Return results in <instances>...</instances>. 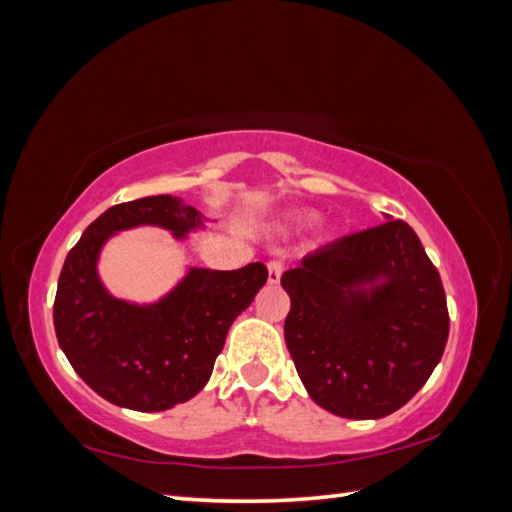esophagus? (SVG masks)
Segmentation results:
<instances>
[{"label":"esophagus","instance_id":"1","mask_svg":"<svg viewBox=\"0 0 512 512\" xmlns=\"http://www.w3.org/2000/svg\"><path fill=\"white\" fill-rule=\"evenodd\" d=\"M281 272H283L281 261H270V264H268V283L277 285L279 279H281Z\"/></svg>","mask_w":512,"mask_h":512}]
</instances>
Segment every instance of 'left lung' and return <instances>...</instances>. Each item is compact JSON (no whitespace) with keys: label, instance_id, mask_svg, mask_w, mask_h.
<instances>
[{"label":"left lung","instance_id":"obj_1","mask_svg":"<svg viewBox=\"0 0 512 512\" xmlns=\"http://www.w3.org/2000/svg\"><path fill=\"white\" fill-rule=\"evenodd\" d=\"M285 344L320 408L382 419L417 395L441 362L449 314L419 235L386 218L318 248L281 277Z\"/></svg>","mask_w":512,"mask_h":512}]
</instances>
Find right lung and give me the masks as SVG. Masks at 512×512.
Returning <instances> with one entry per match:
<instances>
[{
    "instance_id": "right-lung-1",
    "label": "right lung",
    "mask_w": 512,
    "mask_h": 512,
    "mask_svg": "<svg viewBox=\"0 0 512 512\" xmlns=\"http://www.w3.org/2000/svg\"><path fill=\"white\" fill-rule=\"evenodd\" d=\"M207 222L183 198L148 196L106 209L69 251L54 301L56 338L82 382L115 406L161 412L196 397L268 270L257 261L240 270L189 266L161 299L133 303L102 283V248L137 227H159L183 242Z\"/></svg>"
}]
</instances>
